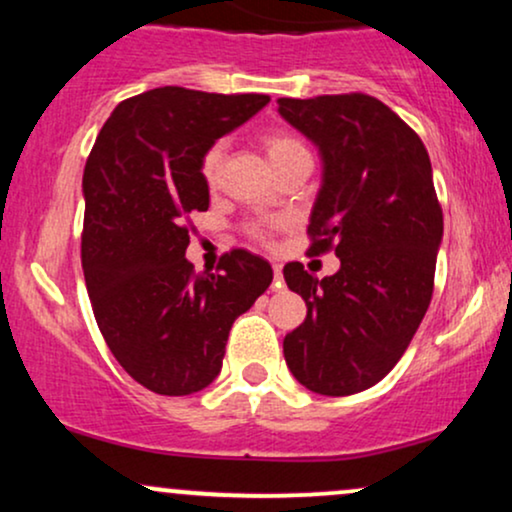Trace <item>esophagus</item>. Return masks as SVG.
<instances>
[{
    "mask_svg": "<svg viewBox=\"0 0 512 512\" xmlns=\"http://www.w3.org/2000/svg\"><path fill=\"white\" fill-rule=\"evenodd\" d=\"M272 289H274V291H281V289H284V274H281V267H279V264H274V281H272Z\"/></svg>",
    "mask_w": 512,
    "mask_h": 512,
    "instance_id": "esophagus-1",
    "label": "esophagus"
}]
</instances>
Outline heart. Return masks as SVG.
<instances>
[{
    "mask_svg": "<svg viewBox=\"0 0 512 512\" xmlns=\"http://www.w3.org/2000/svg\"><path fill=\"white\" fill-rule=\"evenodd\" d=\"M262 149L274 168L281 166V163H286L293 156L308 154V149H305L301 139H298L296 134L286 132V129H272V132L262 134ZM221 163H223V146L221 144L209 146V149L204 151L202 163H199V173H202V180L207 182L209 187H214L216 182H219ZM255 236L264 238L267 236V231H264L262 226H257Z\"/></svg>",
    "mask_w": 512,
    "mask_h": 512,
    "instance_id": "heart-1",
    "label": "heart"
}]
</instances>
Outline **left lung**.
Wrapping results in <instances>:
<instances>
[{"instance_id": "1", "label": "left lung", "mask_w": 512, "mask_h": 512, "mask_svg": "<svg viewBox=\"0 0 512 512\" xmlns=\"http://www.w3.org/2000/svg\"><path fill=\"white\" fill-rule=\"evenodd\" d=\"M276 103L322 158L310 252L339 257L325 279L301 262L284 267L308 305L284 337L286 366L317 395H354L395 368L431 303L443 240L431 158L419 134L366 93Z\"/></svg>"}]
</instances>
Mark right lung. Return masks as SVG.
I'll return each mask as SVG.
<instances>
[{
  "instance_id": "obj_1",
  "label": "right lung",
  "mask_w": 512,
  "mask_h": 512,
  "mask_svg": "<svg viewBox=\"0 0 512 512\" xmlns=\"http://www.w3.org/2000/svg\"><path fill=\"white\" fill-rule=\"evenodd\" d=\"M267 103L154 88L117 105L86 161L81 264L93 315L117 363L156 395L214 383L233 322L272 284L269 262L248 250L226 252L216 274L185 257V219L209 209L204 151Z\"/></svg>"
}]
</instances>
